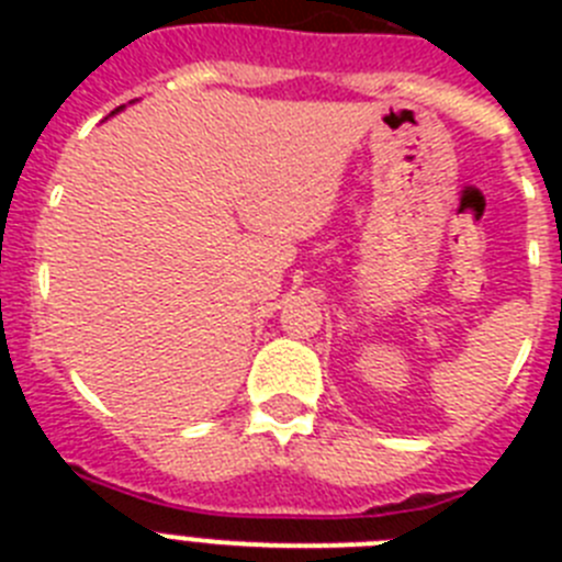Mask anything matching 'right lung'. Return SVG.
Segmentation results:
<instances>
[{
    "label": "right lung",
    "mask_w": 562,
    "mask_h": 562,
    "mask_svg": "<svg viewBox=\"0 0 562 562\" xmlns=\"http://www.w3.org/2000/svg\"><path fill=\"white\" fill-rule=\"evenodd\" d=\"M121 109H123V106H117V109H114V112H112V114H117V112H121Z\"/></svg>",
    "instance_id": "1"
}]
</instances>
